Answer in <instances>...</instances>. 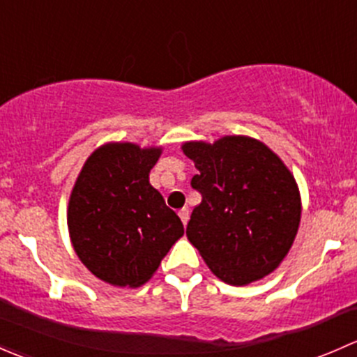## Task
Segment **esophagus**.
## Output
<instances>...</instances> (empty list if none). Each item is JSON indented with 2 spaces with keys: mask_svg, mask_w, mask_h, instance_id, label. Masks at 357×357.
<instances>
[{
  "mask_svg": "<svg viewBox=\"0 0 357 357\" xmlns=\"http://www.w3.org/2000/svg\"><path fill=\"white\" fill-rule=\"evenodd\" d=\"M178 214H179V219H181V221H183V225L186 226V222H188V219H190V211H188V208H181V211H179Z\"/></svg>",
  "mask_w": 357,
  "mask_h": 357,
  "instance_id": "1",
  "label": "esophagus"
}]
</instances>
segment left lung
<instances>
[{
  "label": "left lung",
  "mask_w": 357,
  "mask_h": 357,
  "mask_svg": "<svg viewBox=\"0 0 357 357\" xmlns=\"http://www.w3.org/2000/svg\"><path fill=\"white\" fill-rule=\"evenodd\" d=\"M202 202L186 226L190 243L212 273L242 287L275 271L301 225V192L290 169L259 139L222 136L186 142Z\"/></svg>",
  "instance_id": "8db88e82"
}]
</instances>
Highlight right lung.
Here are the masks:
<instances>
[{"label":"right lung","instance_id":"obj_1","mask_svg":"<svg viewBox=\"0 0 357 357\" xmlns=\"http://www.w3.org/2000/svg\"><path fill=\"white\" fill-rule=\"evenodd\" d=\"M162 146L105 143L82 165L72 188L67 226L82 264L102 282H149L185 233L181 219L150 185Z\"/></svg>","mask_w":357,"mask_h":357}]
</instances>
